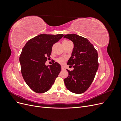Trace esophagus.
Listing matches in <instances>:
<instances>
[{"label":"esophagus","instance_id":"esophagus-1","mask_svg":"<svg viewBox=\"0 0 121 121\" xmlns=\"http://www.w3.org/2000/svg\"><path fill=\"white\" fill-rule=\"evenodd\" d=\"M65 68L64 67H63V66H62L61 67V69H63V70H65Z\"/></svg>","mask_w":121,"mask_h":121}]
</instances>
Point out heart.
Wrapping results in <instances>:
<instances>
[{
	"label": "heart",
	"instance_id": "b5f03b06",
	"mask_svg": "<svg viewBox=\"0 0 121 121\" xmlns=\"http://www.w3.org/2000/svg\"><path fill=\"white\" fill-rule=\"evenodd\" d=\"M64 41L65 42H69V41ZM56 61L59 64L62 65V64H64L65 63V59L64 58H63V57H60V58H57V59L56 60Z\"/></svg>",
	"mask_w": 121,
	"mask_h": 121
}]
</instances>
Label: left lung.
<instances>
[{
  "instance_id": "left-lung-1",
  "label": "left lung",
  "mask_w": 121,
  "mask_h": 121,
  "mask_svg": "<svg viewBox=\"0 0 121 121\" xmlns=\"http://www.w3.org/2000/svg\"><path fill=\"white\" fill-rule=\"evenodd\" d=\"M64 38L69 39L74 43L72 56L67 64L73 67L69 71L68 77L64 79L67 88L71 92L83 93L92 83L98 68V53L87 39L75 34L65 35Z\"/></svg>"
}]
</instances>
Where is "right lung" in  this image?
Wrapping results in <instances>:
<instances>
[{"mask_svg":"<svg viewBox=\"0 0 121 121\" xmlns=\"http://www.w3.org/2000/svg\"><path fill=\"white\" fill-rule=\"evenodd\" d=\"M63 34H40L30 39L21 53V73L25 82L34 92L44 93L49 90L61 71L57 63L46 65L52 53L54 43L63 37Z\"/></svg>","mask_w":121,"mask_h":121,"instance_id":"obj_1","label":"right lung"}]
</instances>
